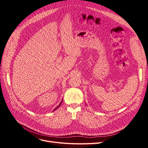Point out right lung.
<instances>
[{"mask_svg":"<svg viewBox=\"0 0 148 148\" xmlns=\"http://www.w3.org/2000/svg\"><path fill=\"white\" fill-rule=\"evenodd\" d=\"M61 103H62V102H61V103H60V104H59V106H58V107H56V108H54V110H56V109H57V108H58V107H59V106H60V104H61Z\"/></svg>","mask_w":148,"mask_h":148,"instance_id":"obj_1","label":"right lung"}]
</instances>
